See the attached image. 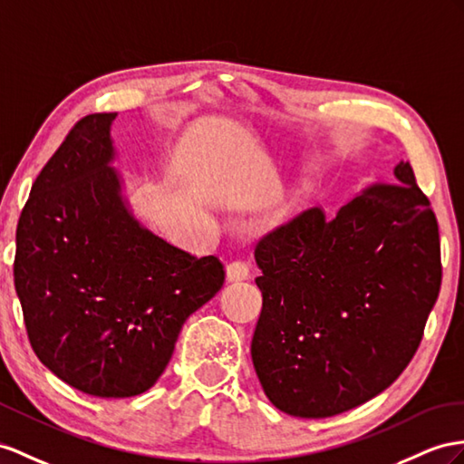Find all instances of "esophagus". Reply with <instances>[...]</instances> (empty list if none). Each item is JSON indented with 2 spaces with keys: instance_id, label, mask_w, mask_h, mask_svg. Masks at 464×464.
Wrapping results in <instances>:
<instances>
[{
  "instance_id": "1",
  "label": "esophagus",
  "mask_w": 464,
  "mask_h": 464,
  "mask_svg": "<svg viewBox=\"0 0 464 464\" xmlns=\"http://www.w3.org/2000/svg\"><path fill=\"white\" fill-rule=\"evenodd\" d=\"M251 276V265L246 260H233L231 265H227V280L229 282H239L246 280Z\"/></svg>"
}]
</instances>
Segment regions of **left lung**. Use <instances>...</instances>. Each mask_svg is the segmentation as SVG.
I'll return each mask as SVG.
<instances>
[{
  "instance_id": "1",
  "label": "left lung",
  "mask_w": 464,
  "mask_h": 464,
  "mask_svg": "<svg viewBox=\"0 0 464 464\" xmlns=\"http://www.w3.org/2000/svg\"><path fill=\"white\" fill-rule=\"evenodd\" d=\"M394 174L334 219L305 209L256 243L263 310L253 364L268 400L295 418L361 406L420 347L441 288V243L411 164Z\"/></svg>"
}]
</instances>
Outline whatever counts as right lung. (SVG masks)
I'll list each match as a JSON object with an SVG mask.
<instances>
[{"instance_id":"right-lung-1","label":"right lung","mask_w":464,"mask_h":464,"mask_svg":"<svg viewBox=\"0 0 464 464\" xmlns=\"http://www.w3.org/2000/svg\"><path fill=\"white\" fill-rule=\"evenodd\" d=\"M117 113H92L43 166L15 233L14 282L39 361L90 396L147 392L186 319L216 295L218 256L142 229L110 169Z\"/></svg>"}]
</instances>
